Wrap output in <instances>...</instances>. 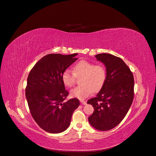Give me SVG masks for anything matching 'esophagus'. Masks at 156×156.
Masks as SVG:
<instances>
[{"label":"esophagus","mask_w":156,"mask_h":156,"mask_svg":"<svg viewBox=\"0 0 156 156\" xmlns=\"http://www.w3.org/2000/svg\"><path fill=\"white\" fill-rule=\"evenodd\" d=\"M80 102L83 105H85V104H87V102H85V101H80Z\"/></svg>","instance_id":"34e87169"}]
</instances>
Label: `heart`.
I'll list each match as a JSON object with an SVG mask.
<instances>
[{"instance_id":"1","label":"heart","mask_w":156,"mask_h":156,"mask_svg":"<svg viewBox=\"0 0 156 156\" xmlns=\"http://www.w3.org/2000/svg\"><path fill=\"white\" fill-rule=\"evenodd\" d=\"M63 83L68 87H72L75 83L76 77H81L80 86L71 91L72 97L83 100L92 92L100 90L106 79V71L103 65L95 64L87 61L78 62L73 68V72L66 69L62 74Z\"/></svg>"}]
</instances>
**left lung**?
<instances>
[{
  "label": "left lung",
  "instance_id": "1",
  "mask_svg": "<svg viewBox=\"0 0 156 156\" xmlns=\"http://www.w3.org/2000/svg\"><path fill=\"white\" fill-rule=\"evenodd\" d=\"M95 57L104 64L106 79L96 97L87 101L94 108L88 121L97 130L108 131L120 123L133 102V75L119 57L106 53Z\"/></svg>",
  "mask_w": 156,
  "mask_h": 156
}]
</instances>
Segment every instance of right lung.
I'll return each mask as SVG.
<instances>
[{
    "label": "right lung",
    "instance_id": "right-lung-1",
    "mask_svg": "<svg viewBox=\"0 0 156 156\" xmlns=\"http://www.w3.org/2000/svg\"><path fill=\"white\" fill-rule=\"evenodd\" d=\"M78 54H51L43 57L29 73L25 90L31 116L38 125L51 133L63 132L70 125L72 114L80 105L78 99L67 102L62 74L78 59Z\"/></svg>",
    "mask_w": 156,
    "mask_h": 156
}]
</instances>
